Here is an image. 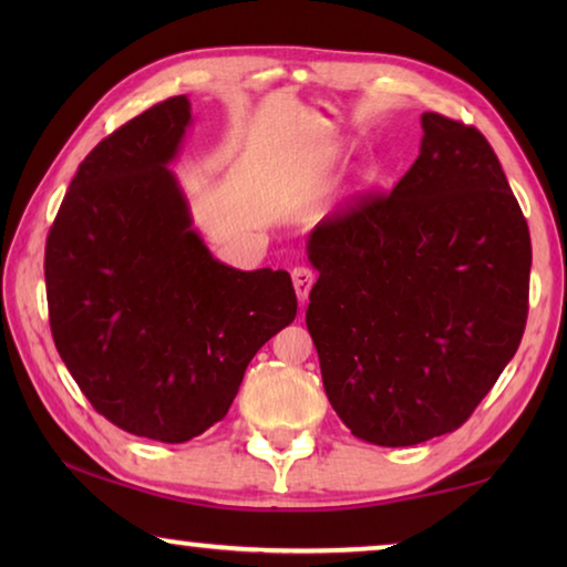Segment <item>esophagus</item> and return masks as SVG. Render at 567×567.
<instances>
[{
	"label": "esophagus",
	"instance_id": "1",
	"mask_svg": "<svg viewBox=\"0 0 567 567\" xmlns=\"http://www.w3.org/2000/svg\"><path fill=\"white\" fill-rule=\"evenodd\" d=\"M312 282H315L312 270H307V267H295V270H292V285H295L297 300H300L302 307L307 302V295H310Z\"/></svg>",
	"mask_w": 567,
	"mask_h": 567
}]
</instances>
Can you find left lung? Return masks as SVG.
Listing matches in <instances>:
<instances>
[{
	"mask_svg": "<svg viewBox=\"0 0 567 567\" xmlns=\"http://www.w3.org/2000/svg\"><path fill=\"white\" fill-rule=\"evenodd\" d=\"M390 195L318 223L305 320L330 405L354 437L408 447L473 415L523 340L530 233L475 127L425 112Z\"/></svg>",
	"mask_w": 567,
	"mask_h": 567,
	"instance_id": "1",
	"label": "left lung"
}]
</instances>
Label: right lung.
I'll return each mask as SVG.
<instances>
[{
    "instance_id": "right-lung-1",
    "label": "right lung",
    "mask_w": 567,
    "mask_h": 567,
    "mask_svg": "<svg viewBox=\"0 0 567 567\" xmlns=\"http://www.w3.org/2000/svg\"><path fill=\"white\" fill-rule=\"evenodd\" d=\"M192 124L169 97L102 140L47 237L56 352L100 415L132 435L187 443L229 405L255 352L295 320L285 270L219 262L169 172Z\"/></svg>"
}]
</instances>
